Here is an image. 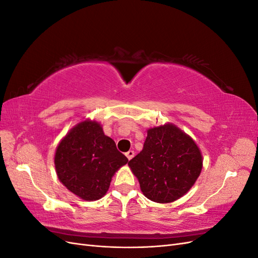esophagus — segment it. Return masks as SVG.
<instances>
[{
  "mask_svg": "<svg viewBox=\"0 0 258 258\" xmlns=\"http://www.w3.org/2000/svg\"><path fill=\"white\" fill-rule=\"evenodd\" d=\"M134 156H135V152H134V151H129V152L126 153V157H127L129 160L134 158Z\"/></svg>",
  "mask_w": 258,
  "mask_h": 258,
  "instance_id": "esophagus-1",
  "label": "esophagus"
}]
</instances>
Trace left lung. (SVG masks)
<instances>
[{"mask_svg": "<svg viewBox=\"0 0 258 258\" xmlns=\"http://www.w3.org/2000/svg\"><path fill=\"white\" fill-rule=\"evenodd\" d=\"M144 196L172 202L190 189L202 169V156L192 139L173 124L148 129L143 150L128 162Z\"/></svg>", "mask_w": 258, "mask_h": 258, "instance_id": "left-lung-1", "label": "left lung"}]
</instances>
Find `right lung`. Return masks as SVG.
Masks as SVG:
<instances>
[{"mask_svg":"<svg viewBox=\"0 0 258 258\" xmlns=\"http://www.w3.org/2000/svg\"><path fill=\"white\" fill-rule=\"evenodd\" d=\"M128 159L96 121L74 127L57 147L54 166L60 181L84 200H98L106 194L112 176Z\"/></svg>","mask_w":258,"mask_h":258,"instance_id":"obj_1","label":"right lung"}]
</instances>
